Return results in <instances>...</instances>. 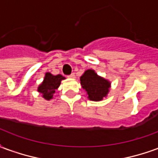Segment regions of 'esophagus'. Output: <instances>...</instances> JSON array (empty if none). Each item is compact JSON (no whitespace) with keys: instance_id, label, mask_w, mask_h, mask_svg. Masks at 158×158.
I'll list each match as a JSON object with an SVG mask.
<instances>
[{"instance_id":"1","label":"esophagus","mask_w":158,"mask_h":158,"mask_svg":"<svg viewBox=\"0 0 158 158\" xmlns=\"http://www.w3.org/2000/svg\"><path fill=\"white\" fill-rule=\"evenodd\" d=\"M69 78H75V74H74V73H72L70 75H69Z\"/></svg>"}]
</instances>
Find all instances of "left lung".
Instances as JSON below:
<instances>
[{
  "label": "left lung",
  "mask_w": 158,
  "mask_h": 158,
  "mask_svg": "<svg viewBox=\"0 0 158 158\" xmlns=\"http://www.w3.org/2000/svg\"><path fill=\"white\" fill-rule=\"evenodd\" d=\"M80 84L87 91L88 98L91 101H101L109 91L110 83L96 74L94 70H86L80 77Z\"/></svg>",
  "instance_id": "1"
}]
</instances>
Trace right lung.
Segmentation results:
<instances>
[{"mask_svg":"<svg viewBox=\"0 0 158 158\" xmlns=\"http://www.w3.org/2000/svg\"><path fill=\"white\" fill-rule=\"evenodd\" d=\"M65 78L61 74L52 75L50 73H46L44 81L39 86L38 91L42 94L45 100H51L55 93V90L59 87L61 81Z\"/></svg>","mask_w":158,"mask_h":158,"instance_id":"1","label":"right lung"}]
</instances>
